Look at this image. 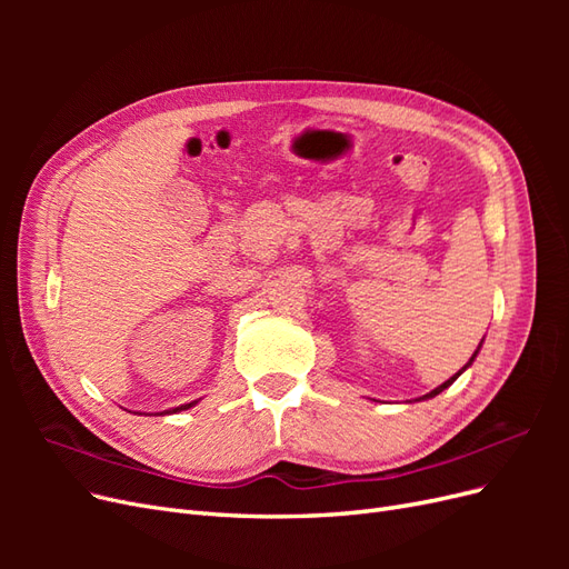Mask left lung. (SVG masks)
Masks as SVG:
<instances>
[{
  "label": "left lung",
  "instance_id": "8db88e82",
  "mask_svg": "<svg viewBox=\"0 0 569 569\" xmlns=\"http://www.w3.org/2000/svg\"><path fill=\"white\" fill-rule=\"evenodd\" d=\"M481 341H485V339H481ZM481 341H479V347H477V351H475V353H472V358H470V360H468V363H465V366H462V368H460V370H458V372H456V375H453V377H449V380H446V382H443V385H439V387H437V389H432V391H429V393H425V396H420V399H416V401H427V399H435V396H437V393H441V391H443V389H449V387H451V385H453V382H456V380H458V377H460V375H462V372H465V370H468V368H470V366H472V363H475V358H477V353H479V349H481Z\"/></svg>",
  "mask_w": 569,
  "mask_h": 569
}]
</instances>
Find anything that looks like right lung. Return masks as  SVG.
I'll return each mask as SVG.
<instances>
[{"label": "right lung", "instance_id": "obj_1", "mask_svg": "<svg viewBox=\"0 0 569 569\" xmlns=\"http://www.w3.org/2000/svg\"><path fill=\"white\" fill-rule=\"evenodd\" d=\"M199 401H189V403H182V406H178V408H170V410H163V412H159V416H166V412H180V410H187V408H192V406H197ZM142 416V412H140Z\"/></svg>", "mask_w": 569, "mask_h": 569}]
</instances>
